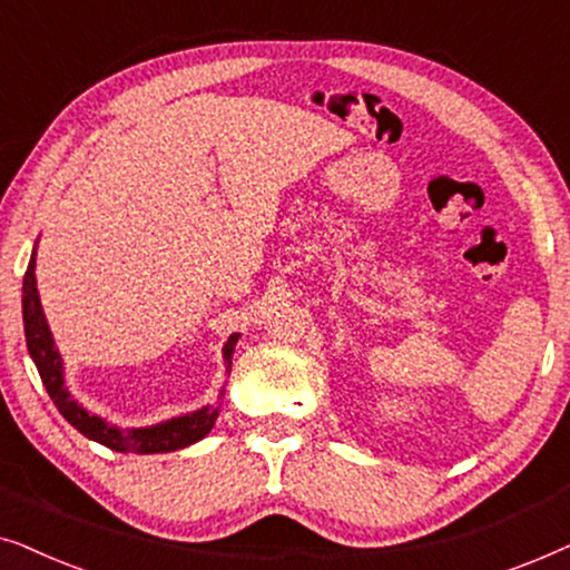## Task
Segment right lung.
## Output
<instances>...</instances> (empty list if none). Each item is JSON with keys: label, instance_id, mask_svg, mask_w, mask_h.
<instances>
[{"label": "right lung", "instance_id": "add662e5", "mask_svg": "<svg viewBox=\"0 0 570 570\" xmlns=\"http://www.w3.org/2000/svg\"><path fill=\"white\" fill-rule=\"evenodd\" d=\"M22 324H26L28 353L33 357L38 373H41L46 392H49L67 423L77 428L85 439L108 446L111 451H121V454H168V451L191 446V443L202 441L213 431L215 420L220 415V404H205V407L155 425L119 428L75 400L65 384V361H61L59 347L53 345V334L49 330V322H46L41 295H38L36 287V246L33 254H30L26 277H22ZM238 337V332L230 334L228 342L223 345V361L228 373ZM220 394H225V386L220 389Z\"/></svg>", "mask_w": 570, "mask_h": 570}]
</instances>
